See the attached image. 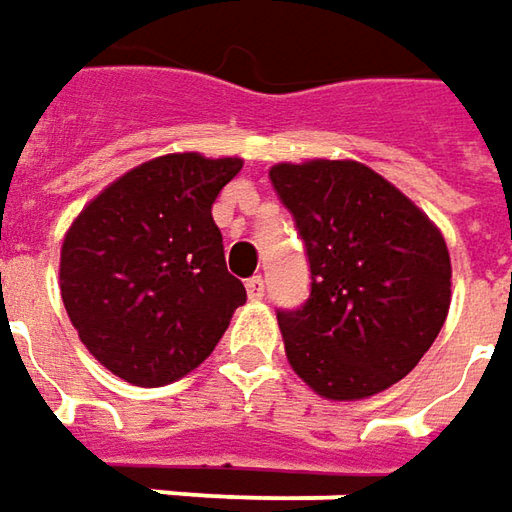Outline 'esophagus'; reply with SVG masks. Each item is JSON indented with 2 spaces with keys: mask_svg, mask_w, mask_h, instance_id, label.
I'll list each match as a JSON object with an SVG mask.
<instances>
[{
  "mask_svg": "<svg viewBox=\"0 0 512 512\" xmlns=\"http://www.w3.org/2000/svg\"><path fill=\"white\" fill-rule=\"evenodd\" d=\"M246 292H249V298H252V300H260L263 295H266V280L260 278V275L249 278V280H246Z\"/></svg>",
  "mask_w": 512,
  "mask_h": 512,
  "instance_id": "1",
  "label": "esophagus"
}]
</instances>
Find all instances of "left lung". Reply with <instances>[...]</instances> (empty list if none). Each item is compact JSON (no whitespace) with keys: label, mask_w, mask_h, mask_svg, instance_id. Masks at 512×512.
I'll use <instances>...</instances> for the list:
<instances>
[{"label":"left lung","mask_w":512,"mask_h":512,"mask_svg":"<svg viewBox=\"0 0 512 512\" xmlns=\"http://www.w3.org/2000/svg\"><path fill=\"white\" fill-rule=\"evenodd\" d=\"M269 180L303 237L312 292L278 312L286 358L323 398L401 381L450 312V252L433 220L355 160L278 163Z\"/></svg>","instance_id":"8db88e82"}]
</instances>
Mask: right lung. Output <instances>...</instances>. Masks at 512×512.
<instances>
[{"label": "right lung", "instance_id": "1", "mask_svg": "<svg viewBox=\"0 0 512 512\" xmlns=\"http://www.w3.org/2000/svg\"><path fill=\"white\" fill-rule=\"evenodd\" d=\"M240 157L166 154L102 189L62 240L59 289L79 341L134 387H166L200 367L234 309L212 203Z\"/></svg>", "mask_w": 512, "mask_h": 512}]
</instances>
